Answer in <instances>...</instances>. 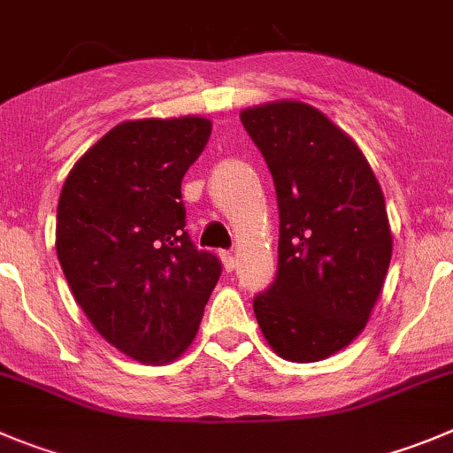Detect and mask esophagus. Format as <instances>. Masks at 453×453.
Listing matches in <instances>:
<instances>
[{
    "label": "esophagus",
    "instance_id": "34e87169",
    "mask_svg": "<svg viewBox=\"0 0 453 453\" xmlns=\"http://www.w3.org/2000/svg\"><path fill=\"white\" fill-rule=\"evenodd\" d=\"M219 258H222V265L226 272H234L235 269V254L234 251H219Z\"/></svg>",
    "mask_w": 453,
    "mask_h": 453
}]
</instances>
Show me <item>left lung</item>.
Segmentation results:
<instances>
[{
  "label": "left lung",
  "instance_id": "left-lung-1",
  "mask_svg": "<svg viewBox=\"0 0 453 453\" xmlns=\"http://www.w3.org/2000/svg\"><path fill=\"white\" fill-rule=\"evenodd\" d=\"M272 173L278 269L254 296L269 346L319 362L364 330L393 251L387 204L355 141L314 107L269 103L240 114Z\"/></svg>",
  "mask_w": 453,
  "mask_h": 453
}]
</instances>
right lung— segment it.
I'll return each instance as SVG.
<instances>
[{"label": "right lung", "mask_w": 453, "mask_h": 453, "mask_svg": "<svg viewBox=\"0 0 453 453\" xmlns=\"http://www.w3.org/2000/svg\"><path fill=\"white\" fill-rule=\"evenodd\" d=\"M211 136L199 116L127 121L78 159L58 202L56 251L73 298L132 359L164 364L193 342L222 273L186 231L181 180Z\"/></svg>", "instance_id": "obj_1"}]
</instances>
